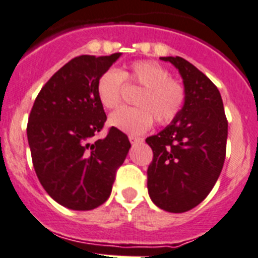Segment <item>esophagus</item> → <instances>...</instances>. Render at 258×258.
<instances>
[{
    "label": "esophagus",
    "mask_w": 258,
    "mask_h": 258,
    "mask_svg": "<svg viewBox=\"0 0 258 258\" xmlns=\"http://www.w3.org/2000/svg\"><path fill=\"white\" fill-rule=\"evenodd\" d=\"M128 140L131 144H136V143H140V141H143V139H141V137H137V136H134V135H131V136H128Z\"/></svg>",
    "instance_id": "obj_1"
}]
</instances>
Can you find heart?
Segmentation results:
<instances>
[{
	"instance_id": "obj_1",
	"label": "heart",
	"mask_w": 258,
	"mask_h": 258,
	"mask_svg": "<svg viewBox=\"0 0 258 258\" xmlns=\"http://www.w3.org/2000/svg\"><path fill=\"white\" fill-rule=\"evenodd\" d=\"M123 81L140 86L135 108H122L113 113L109 122L127 134H143L155 122L165 126L182 113L187 102L183 83L170 78L164 66L154 61H135L118 72L107 70L96 81V96L105 109H115L122 103Z\"/></svg>"
}]
</instances>
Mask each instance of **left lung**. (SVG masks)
<instances>
[{
  "label": "left lung",
  "instance_id": "8db88e82",
  "mask_svg": "<svg viewBox=\"0 0 258 258\" xmlns=\"http://www.w3.org/2000/svg\"><path fill=\"white\" fill-rule=\"evenodd\" d=\"M179 70L187 102L174 121L146 139L153 150L148 189L158 208L184 213L206 199L223 169L228 121L215 84L182 57H162Z\"/></svg>",
  "mask_w": 258,
  "mask_h": 258
}]
</instances>
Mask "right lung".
<instances>
[{
	"label": "right lung",
	"mask_w": 258,
	"mask_h": 258,
	"mask_svg": "<svg viewBox=\"0 0 258 258\" xmlns=\"http://www.w3.org/2000/svg\"><path fill=\"white\" fill-rule=\"evenodd\" d=\"M121 53L72 58L44 84L29 114L31 160L43 188L71 210H93L112 192L118 168L131 144L110 127L96 96V81Z\"/></svg>",
	"instance_id": "obj_1"
}]
</instances>
